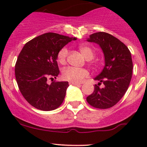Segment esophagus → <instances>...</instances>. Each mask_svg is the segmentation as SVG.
I'll list each match as a JSON object with an SVG mask.
<instances>
[{
  "mask_svg": "<svg viewBox=\"0 0 147 147\" xmlns=\"http://www.w3.org/2000/svg\"><path fill=\"white\" fill-rule=\"evenodd\" d=\"M69 84H73V85H80V83L78 82H69Z\"/></svg>",
  "mask_w": 147,
  "mask_h": 147,
  "instance_id": "esophagus-1",
  "label": "esophagus"
}]
</instances>
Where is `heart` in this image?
<instances>
[{"label":"heart","mask_w":147,"mask_h":147,"mask_svg":"<svg viewBox=\"0 0 147 147\" xmlns=\"http://www.w3.org/2000/svg\"><path fill=\"white\" fill-rule=\"evenodd\" d=\"M80 50L87 60H91L94 57V52L92 47L87 45L80 47ZM68 50L66 47H63L57 53V61L59 63L64 65L66 63ZM89 76V72L84 68H78L74 67H67L63 71V78L65 80L74 82H82Z\"/></svg>","instance_id":"1"}]
</instances>
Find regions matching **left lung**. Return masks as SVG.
Returning a JSON list of instances; mask_svg holds the SVG:
<instances>
[{
  "label": "left lung",
  "mask_w": 147,
  "mask_h": 147,
  "mask_svg": "<svg viewBox=\"0 0 147 147\" xmlns=\"http://www.w3.org/2000/svg\"><path fill=\"white\" fill-rule=\"evenodd\" d=\"M87 40L100 46L105 61L101 73L94 78L99 83L94 84L87 102L93 107L108 109L121 100L129 85L133 69L131 53L122 42L107 32L93 33Z\"/></svg>",
  "instance_id": "obj_1"
}]
</instances>
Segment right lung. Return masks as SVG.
Wrapping results in <instances>:
<instances>
[{"mask_svg":"<svg viewBox=\"0 0 147 147\" xmlns=\"http://www.w3.org/2000/svg\"><path fill=\"white\" fill-rule=\"evenodd\" d=\"M75 38L47 32L28 42L20 51L15 75L19 90L30 105L42 111L57 109L64 100L68 82L54 80L60 73L58 52Z\"/></svg>","mask_w":147,"mask_h":147,"instance_id":"add662e5","label":"right lung"}]
</instances>
